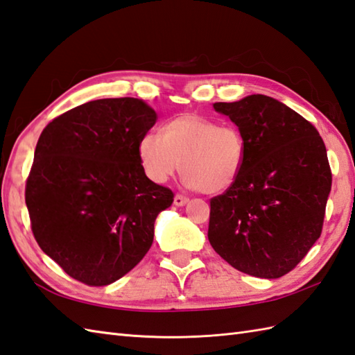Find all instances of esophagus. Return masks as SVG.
<instances>
[{
    "label": "esophagus",
    "mask_w": 355,
    "mask_h": 355,
    "mask_svg": "<svg viewBox=\"0 0 355 355\" xmlns=\"http://www.w3.org/2000/svg\"><path fill=\"white\" fill-rule=\"evenodd\" d=\"M188 203V198H185V196L182 194H176L175 196V205L176 207H184V205Z\"/></svg>",
    "instance_id": "obj_1"
}]
</instances>
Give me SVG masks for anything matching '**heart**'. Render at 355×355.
Segmentation results:
<instances>
[{
	"mask_svg": "<svg viewBox=\"0 0 355 355\" xmlns=\"http://www.w3.org/2000/svg\"><path fill=\"white\" fill-rule=\"evenodd\" d=\"M147 178L167 182L182 167L191 190L218 194L237 182L246 162V141L231 124L199 114H180L165 121L159 133L147 132L138 143Z\"/></svg>",
	"mask_w": 355,
	"mask_h": 355,
	"instance_id": "obj_1",
	"label": "heart"
}]
</instances>
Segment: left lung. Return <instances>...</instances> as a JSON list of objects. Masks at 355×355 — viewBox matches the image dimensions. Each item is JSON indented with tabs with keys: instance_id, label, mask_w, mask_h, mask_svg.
<instances>
[{
	"instance_id": "obj_1",
	"label": "left lung",
	"mask_w": 355,
	"mask_h": 355,
	"mask_svg": "<svg viewBox=\"0 0 355 355\" xmlns=\"http://www.w3.org/2000/svg\"><path fill=\"white\" fill-rule=\"evenodd\" d=\"M246 141V162L230 190L211 199L208 240L235 269L284 277L320 237L331 168L316 128L272 97L214 103Z\"/></svg>"
}]
</instances>
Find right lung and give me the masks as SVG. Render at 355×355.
Listing matches in <instances>:
<instances>
[{
	"label": "right lung",
	"instance_id": "add662e5",
	"mask_svg": "<svg viewBox=\"0 0 355 355\" xmlns=\"http://www.w3.org/2000/svg\"><path fill=\"white\" fill-rule=\"evenodd\" d=\"M156 112L139 98L88 101L46 124L26 184L31 231L71 278L100 287L150 249L175 194L146 176L141 137Z\"/></svg>",
	"mask_w": 355,
	"mask_h": 355
}]
</instances>
